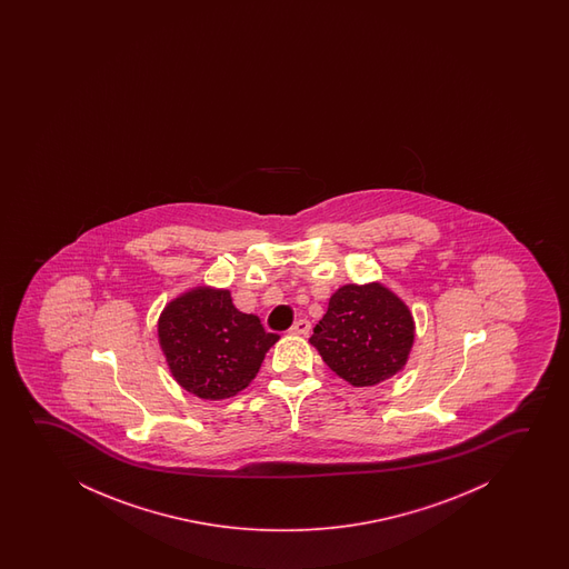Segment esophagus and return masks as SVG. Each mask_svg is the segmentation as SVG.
Returning a JSON list of instances; mask_svg holds the SVG:
<instances>
[{
  "instance_id": "obj_1",
  "label": "esophagus",
  "mask_w": 569,
  "mask_h": 569,
  "mask_svg": "<svg viewBox=\"0 0 569 569\" xmlns=\"http://www.w3.org/2000/svg\"><path fill=\"white\" fill-rule=\"evenodd\" d=\"M291 335H309L311 332V322L307 319L296 320V325L289 330Z\"/></svg>"
}]
</instances>
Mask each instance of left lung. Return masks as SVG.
<instances>
[{
	"label": "left lung",
	"instance_id": "left-lung-1",
	"mask_svg": "<svg viewBox=\"0 0 569 569\" xmlns=\"http://www.w3.org/2000/svg\"><path fill=\"white\" fill-rule=\"evenodd\" d=\"M309 342L336 375L371 387L402 369L413 342V320L400 299L379 283L343 286Z\"/></svg>",
	"mask_w": 569,
	"mask_h": 569
}]
</instances>
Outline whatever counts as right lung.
I'll return each instance as SVG.
<instances>
[{"label": "right lung", "mask_w": 569, "mask_h": 569, "mask_svg": "<svg viewBox=\"0 0 569 569\" xmlns=\"http://www.w3.org/2000/svg\"><path fill=\"white\" fill-rule=\"evenodd\" d=\"M278 338L258 317L239 311L227 289H194L159 319V342L174 379L210 400L249 387Z\"/></svg>", "instance_id": "1"}]
</instances>
